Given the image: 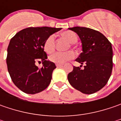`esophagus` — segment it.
I'll return each mask as SVG.
<instances>
[{
	"label": "esophagus",
	"instance_id": "obj_1",
	"mask_svg": "<svg viewBox=\"0 0 121 121\" xmlns=\"http://www.w3.org/2000/svg\"><path fill=\"white\" fill-rule=\"evenodd\" d=\"M56 66L57 67H63V65H62V64H56Z\"/></svg>",
	"mask_w": 121,
	"mask_h": 121
}]
</instances>
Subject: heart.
<instances>
[{
	"instance_id": "obj_1",
	"label": "heart",
	"mask_w": 121,
	"mask_h": 121,
	"mask_svg": "<svg viewBox=\"0 0 121 121\" xmlns=\"http://www.w3.org/2000/svg\"><path fill=\"white\" fill-rule=\"evenodd\" d=\"M62 35L65 37L70 43L75 44L77 41V37L75 33L72 31H65L62 34ZM55 47V37L51 35L47 38L44 44V50L47 53H52L54 50ZM74 57V53L72 51L67 52H56L50 56L49 59L50 61L56 64H63Z\"/></svg>"
}]
</instances>
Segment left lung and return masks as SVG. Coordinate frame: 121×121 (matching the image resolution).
<instances>
[{"label": "left lung", "mask_w": 121, "mask_h": 121, "mask_svg": "<svg viewBox=\"0 0 121 121\" xmlns=\"http://www.w3.org/2000/svg\"><path fill=\"white\" fill-rule=\"evenodd\" d=\"M79 35L82 45V52L76 61L85 64L73 67L68 74L69 83L77 90L91 94L104 87L112 73V47L108 40L98 31L88 27H74L69 28Z\"/></svg>", "instance_id": "8db88e82"}]
</instances>
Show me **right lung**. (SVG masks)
I'll use <instances>...</instances> for the list:
<instances>
[{
  "label": "right lung",
  "instance_id": "add662e5",
  "mask_svg": "<svg viewBox=\"0 0 121 121\" xmlns=\"http://www.w3.org/2000/svg\"><path fill=\"white\" fill-rule=\"evenodd\" d=\"M61 28L27 27L12 38L7 48L8 71L14 84L22 91L35 94L49 86L55 64L47 60L44 44L47 38ZM36 61H42L39 69Z\"/></svg>",
  "mask_w": 121,
  "mask_h": 121
}]
</instances>
